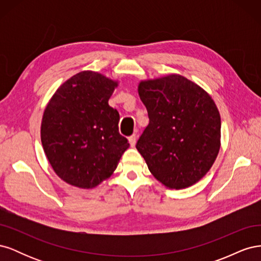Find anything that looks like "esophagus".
Listing matches in <instances>:
<instances>
[{
  "label": "esophagus",
  "mask_w": 261,
  "mask_h": 261,
  "mask_svg": "<svg viewBox=\"0 0 261 261\" xmlns=\"http://www.w3.org/2000/svg\"><path fill=\"white\" fill-rule=\"evenodd\" d=\"M128 140H129L130 147H135V145H136V140H137V136L135 135V134H134V135H132V136L128 138Z\"/></svg>",
  "instance_id": "obj_1"
}]
</instances>
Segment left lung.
Returning <instances> with one entry per match:
<instances>
[{
    "label": "left lung",
    "instance_id": "1",
    "mask_svg": "<svg viewBox=\"0 0 261 261\" xmlns=\"http://www.w3.org/2000/svg\"><path fill=\"white\" fill-rule=\"evenodd\" d=\"M138 93L149 124L136 148L149 171L171 189L194 185L207 174L220 150L221 118L215 101L176 74L140 82Z\"/></svg>",
    "mask_w": 261,
    "mask_h": 261
}]
</instances>
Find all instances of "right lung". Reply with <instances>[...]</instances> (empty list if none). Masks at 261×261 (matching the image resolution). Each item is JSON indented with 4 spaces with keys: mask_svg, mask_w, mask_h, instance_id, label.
I'll return each mask as SVG.
<instances>
[{
    "mask_svg": "<svg viewBox=\"0 0 261 261\" xmlns=\"http://www.w3.org/2000/svg\"><path fill=\"white\" fill-rule=\"evenodd\" d=\"M117 83L85 70L63 84L46 106L41 143L58 176L93 188L112 175L128 140L118 133L120 114L109 106Z\"/></svg>",
    "mask_w": 261,
    "mask_h": 261,
    "instance_id": "right-lung-1",
    "label": "right lung"
}]
</instances>
